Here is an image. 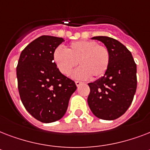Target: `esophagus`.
Masks as SVG:
<instances>
[{
	"mask_svg": "<svg viewBox=\"0 0 150 150\" xmlns=\"http://www.w3.org/2000/svg\"><path fill=\"white\" fill-rule=\"evenodd\" d=\"M81 83H82V82H79V81H75V84H76V86H80V85H81Z\"/></svg>",
	"mask_w": 150,
	"mask_h": 150,
	"instance_id": "obj_1",
	"label": "esophagus"
}]
</instances>
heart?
<instances>
[{
  "label": "heart",
  "instance_id": "heart-1",
  "mask_svg": "<svg viewBox=\"0 0 150 150\" xmlns=\"http://www.w3.org/2000/svg\"><path fill=\"white\" fill-rule=\"evenodd\" d=\"M53 60L63 75H69L78 61L80 68L74 72L73 77L97 79L107 71L110 54L107 47L100 45L96 41L79 40L71 43L65 50L57 48L53 53Z\"/></svg>",
  "mask_w": 150,
  "mask_h": 150
}]
</instances>
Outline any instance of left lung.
<instances>
[{
  "mask_svg": "<svg viewBox=\"0 0 150 150\" xmlns=\"http://www.w3.org/2000/svg\"><path fill=\"white\" fill-rule=\"evenodd\" d=\"M104 43L110 54L104 75L89 83L88 104L93 114L103 120H115L130 107L137 88L136 64L125 46L108 36H94Z\"/></svg>",
  "mask_w": 150,
  "mask_h": 150,
  "instance_id": "8db88e82",
  "label": "left lung"
}]
</instances>
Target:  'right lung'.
Segmentation results:
<instances>
[{"mask_svg":"<svg viewBox=\"0 0 150 150\" xmlns=\"http://www.w3.org/2000/svg\"><path fill=\"white\" fill-rule=\"evenodd\" d=\"M64 39L41 36L25 47L18 62V89L26 110L43 123L58 121L68 109L77 87L61 74L53 60V53Z\"/></svg>","mask_w":150,"mask_h":150,"instance_id":"obj_1","label":"right lung"}]
</instances>
